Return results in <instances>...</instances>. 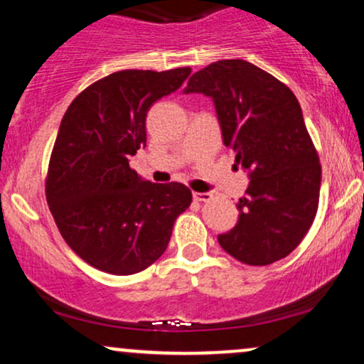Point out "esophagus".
<instances>
[{
    "instance_id": "1",
    "label": "esophagus",
    "mask_w": 364,
    "mask_h": 364,
    "mask_svg": "<svg viewBox=\"0 0 364 364\" xmlns=\"http://www.w3.org/2000/svg\"><path fill=\"white\" fill-rule=\"evenodd\" d=\"M193 198L196 202H208V200H212V193H200V191H193Z\"/></svg>"
}]
</instances>
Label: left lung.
Listing matches in <instances>:
<instances>
[{"label": "left lung", "mask_w": 364, "mask_h": 364, "mask_svg": "<svg viewBox=\"0 0 364 364\" xmlns=\"http://www.w3.org/2000/svg\"><path fill=\"white\" fill-rule=\"evenodd\" d=\"M186 94L214 99L224 144L250 171L240 220L219 245L248 265H270L298 248L318 210L321 164L301 106L286 83L245 60L193 73Z\"/></svg>", "instance_id": "8db88e82"}]
</instances>
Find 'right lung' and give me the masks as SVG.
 Listing matches in <instances>:
<instances>
[{
	"label": "right lung",
	"mask_w": 364,
	"mask_h": 364,
	"mask_svg": "<svg viewBox=\"0 0 364 364\" xmlns=\"http://www.w3.org/2000/svg\"><path fill=\"white\" fill-rule=\"evenodd\" d=\"M190 66L123 70L94 82L66 109L46 174V200L63 240L102 272H141L168 248L191 205L181 183L141 181L129 156L145 147V118L178 90Z\"/></svg>",
	"instance_id": "add662e5"
}]
</instances>
